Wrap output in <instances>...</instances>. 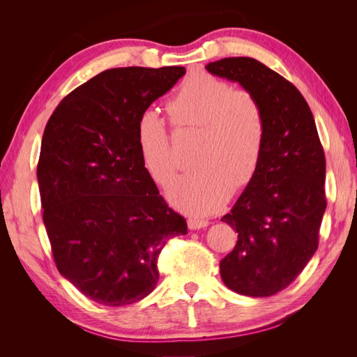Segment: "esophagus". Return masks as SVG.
Segmentation results:
<instances>
[{
    "instance_id": "obj_1",
    "label": "esophagus",
    "mask_w": 357,
    "mask_h": 357,
    "mask_svg": "<svg viewBox=\"0 0 357 357\" xmlns=\"http://www.w3.org/2000/svg\"><path fill=\"white\" fill-rule=\"evenodd\" d=\"M188 226L189 229H201V228H207L208 226V220H204V219H189L188 220Z\"/></svg>"
}]
</instances>
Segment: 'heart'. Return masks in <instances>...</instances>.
I'll list each match as a JSON object with an SVG mask.
<instances>
[{
    "label": "heart",
    "instance_id": "b5f03b06",
    "mask_svg": "<svg viewBox=\"0 0 357 357\" xmlns=\"http://www.w3.org/2000/svg\"><path fill=\"white\" fill-rule=\"evenodd\" d=\"M167 110L177 128H199V168L180 176L167 189L178 210L195 218L219 210L234 188L250 183L261 165L265 144V116L256 96L205 71L181 82ZM139 158L158 185L176 172L165 122L155 110H144L135 123Z\"/></svg>",
    "mask_w": 357,
    "mask_h": 357
}]
</instances>
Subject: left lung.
Here are the masks:
<instances>
[{
    "instance_id": "1",
    "label": "left lung",
    "mask_w": 357,
    "mask_h": 357,
    "mask_svg": "<svg viewBox=\"0 0 357 357\" xmlns=\"http://www.w3.org/2000/svg\"><path fill=\"white\" fill-rule=\"evenodd\" d=\"M205 68L252 92L264 109L261 165L222 218L238 241L220 261V277L240 295L271 296L294 282L319 245L326 160L314 117L294 84L253 58H225Z\"/></svg>"
}]
</instances>
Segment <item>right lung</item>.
Listing matches in <instances>:
<instances>
[{
    "instance_id": "1",
    "label": "right lung",
    "mask_w": 357,
    "mask_h": 357,
    "mask_svg": "<svg viewBox=\"0 0 357 357\" xmlns=\"http://www.w3.org/2000/svg\"><path fill=\"white\" fill-rule=\"evenodd\" d=\"M186 74L183 67L112 68L63 98L41 139L37 180L58 271L109 307L142 301L156 259L188 225L159 195L138 153L135 123Z\"/></svg>"
}]
</instances>
